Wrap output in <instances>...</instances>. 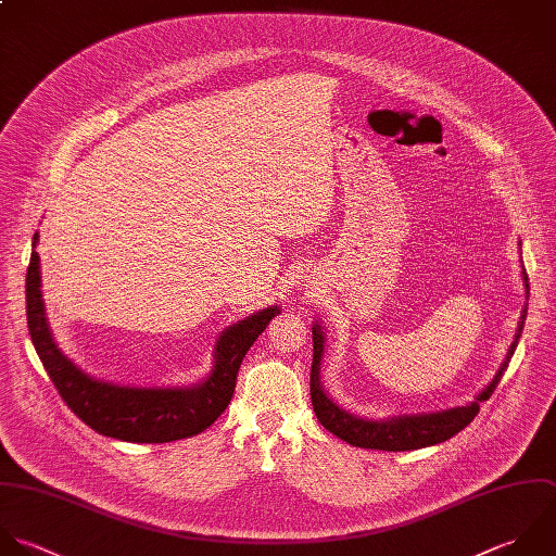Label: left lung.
<instances>
[{"mask_svg": "<svg viewBox=\"0 0 556 556\" xmlns=\"http://www.w3.org/2000/svg\"><path fill=\"white\" fill-rule=\"evenodd\" d=\"M522 277H525V288H527V299H529V277L527 270L522 268ZM525 320H527V307L522 312V320L518 325V336L516 342L511 344L505 364L501 366L498 375L494 377V381L466 407H453V409H444V412H433V414H412V416H394L390 420H364L357 418L344 409H340L323 390L320 386V359H323V351H325V333L320 329V325L316 323L312 327V340H314V362H312V377H309V392H312V405L316 412L318 422L331 431L333 435H338L340 440H344L351 446H359V448H372V451H416V448H427L433 444H442L446 440H451L453 435H457L459 431H464L475 416L481 409V403L488 401L494 390L498 388L511 355L516 353L518 340L522 336L525 329Z\"/></svg>", "mask_w": 556, "mask_h": 556, "instance_id": "obj_1", "label": "left lung"}]
</instances>
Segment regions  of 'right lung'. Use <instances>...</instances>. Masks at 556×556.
I'll list each match as a JSON object with an SVG mask.
<instances>
[{"instance_id": "obj_1", "label": "right lung", "mask_w": 556, "mask_h": 556, "mask_svg": "<svg viewBox=\"0 0 556 556\" xmlns=\"http://www.w3.org/2000/svg\"><path fill=\"white\" fill-rule=\"evenodd\" d=\"M38 233L25 275V309L31 344L66 407L92 431L105 438L164 444L199 435L227 409L240 364L279 307H266L225 329L214 346V368L192 388H125L97 381L81 372L53 342L40 294Z\"/></svg>"}]
</instances>
